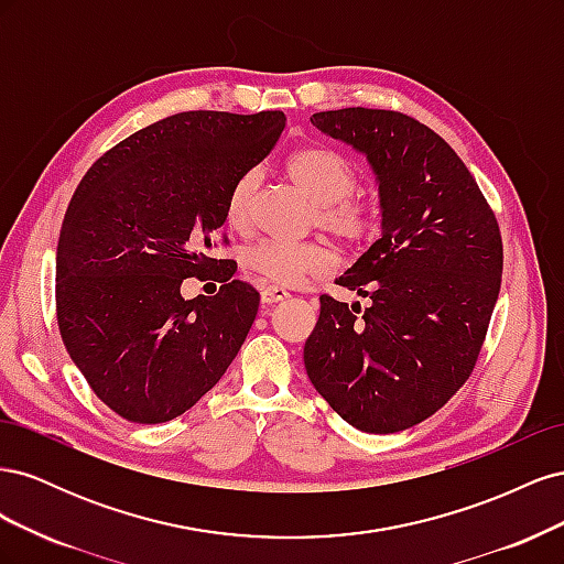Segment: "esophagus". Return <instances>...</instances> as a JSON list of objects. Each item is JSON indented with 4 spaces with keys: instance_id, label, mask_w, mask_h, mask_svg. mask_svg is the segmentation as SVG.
<instances>
[{
    "instance_id": "1",
    "label": "esophagus",
    "mask_w": 564,
    "mask_h": 564,
    "mask_svg": "<svg viewBox=\"0 0 564 564\" xmlns=\"http://www.w3.org/2000/svg\"><path fill=\"white\" fill-rule=\"evenodd\" d=\"M289 294L284 292L282 286H278V284H268V286H261V301L263 303H278V301H284Z\"/></svg>"
}]
</instances>
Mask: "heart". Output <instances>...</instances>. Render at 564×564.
I'll return each instance as SVG.
<instances>
[{
    "label": "heart",
    "instance_id": "obj_1",
    "mask_svg": "<svg viewBox=\"0 0 564 564\" xmlns=\"http://www.w3.org/2000/svg\"><path fill=\"white\" fill-rule=\"evenodd\" d=\"M292 181L315 204V224L348 249L365 247L379 232V207L367 193L355 191L357 172L340 152L324 145L299 148L286 160ZM256 176L237 178L226 199V224L245 228ZM245 265L272 284L294 286L334 265L332 249L319 240H261L245 251Z\"/></svg>",
    "mask_w": 564,
    "mask_h": 564
}]
</instances>
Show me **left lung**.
Returning <instances> with one entry per match:
<instances>
[{
  "mask_svg": "<svg viewBox=\"0 0 564 564\" xmlns=\"http://www.w3.org/2000/svg\"><path fill=\"white\" fill-rule=\"evenodd\" d=\"M311 122L371 162L383 235L338 278L371 299L365 313L319 296L305 371L357 431H406L445 406L480 357L503 272L497 216L452 145L419 119L344 108Z\"/></svg>",
  "mask_w": 564,
  "mask_h": 564,
  "instance_id": "left-lung-1",
  "label": "left lung"
}]
</instances>
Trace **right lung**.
Masks as SVG:
<instances>
[{
	"mask_svg": "<svg viewBox=\"0 0 564 564\" xmlns=\"http://www.w3.org/2000/svg\"><path fill=\"white\" fill-rule=\"evenodd\" d=\"M282 110L164 117L98 158L67 204L56 253V319L73 362L117 416L164 423L224 377L259 311L230 280L220 232L232 183L275 148ZM185 276L216 297L185 302Z\"/></svg>",
	"mask_w": 564,
	"mask_h": 564,
	"instance_id": "add662e5",
	"label": "right lung"
}]
</instances>
